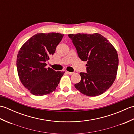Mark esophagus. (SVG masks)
Returning <instances> with one entry per match:
<instances>
[{
  "label": "esophagus",
  "instance_id": "1",
  "mask_svg": "<svg viewBox=\"0 0 134 134\" xmlns=\"http://www.w3.org/2000/svg\"><path fill=\"white\" fill-rule=\"evenodd\" d=\"M65 72L68 74H69V75H72L74 74V72H69V71H66Z\"/></svg>",
  "mask_w": 134,
  "mask_h": 134
}]
</instances>
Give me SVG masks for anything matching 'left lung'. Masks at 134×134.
Returning <instances> with one entry per match:
<instances>
[{
  "mask_svg": "<svg viewBox=\"0 0 134 134\" xmlns=\"http://www.w3.org/2000/svg\"><path fill=\"white\" fill-rule=\"evenodd\" d=\"M69 36L79 58L87 62V73H80L81 80L74 85L75 88L88 96L101 95L112 86L116 79L119 65L117 51L98 33L70 34Z\"/></svg>",
  "mask_w": 134,
  "mask_h": 134,
  "instance_id": "1",
  "label": "left lung"
}]
</instances>
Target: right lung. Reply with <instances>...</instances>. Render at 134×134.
<instances>
[{"label":"right lung","mask_w":134,"mask_h":134,"mask_svg":"<svg viewBox=\"0 0 134 134\" xmlns=\"http://www.w3.org/2000/svg\"><path fill=\"white\" fill-rule=\"evenodd\" d=\"M64 35L37 33L30 38L19 51L16 68L20 81L33 95L41 96L55 91L64 72L45 68L49 56Z\"/></svg>","instance_id":"right-lung-1"}]
</instances>
